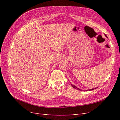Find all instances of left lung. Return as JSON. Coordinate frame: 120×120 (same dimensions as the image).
Instances as JSON below:
<instances>
[{
	"label": "left lung",
	"mask_w": 120,
	"mask_h": 120,
	"mask_svg": "<svg viewBox=\"0 0 120 120\" xmlns=\"http://www.w3.org/2000/svg\"><path fill=\"white\" fill-rule=\"evenodd\" d=\"M105 36L106 37H107V36L105 34ZM71 86L73 87V88H74V89H76V90H80L79 89V88H78V87H77L76 86H74V85H72L71 84ZM97 87H96V88H95V89H90V90H94V89H97Z\"/></svg>",
	"instance_id": "8db88e82"
}]
</instances>
